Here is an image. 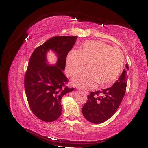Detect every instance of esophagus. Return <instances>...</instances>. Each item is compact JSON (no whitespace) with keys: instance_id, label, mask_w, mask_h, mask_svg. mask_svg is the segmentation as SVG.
<instances>
[{"instance_id":"esophagus-1","label":"esophagus","mask_w":148,"mask_h":148,"mask_svg":"<svg viewBox=\"0 0 148 148\" xmlns=\"http://www.w3.org/2000/svg\"><path fill=\"white\" fill-rule=\"evenodd\" d=\"M83 93L84 94H86V95H88V92H83Z\"/></svg>"}]
</instances>
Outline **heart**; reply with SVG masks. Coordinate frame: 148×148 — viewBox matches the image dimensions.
Segmentation results:
<instances>
[{
  "label": "heart",
  "mask_w": 148,
  "mask_h": 148,
  "mask_svg": "<svg viewBox=\"0 0 148 148\" xmlns=\"http://www.w3.org/2000/svg\"><path fill=\"white\" fill-rule=\"evenodd\" d=\"M122 51L99 40L84 42L79 51L71 50L66 59V71L72 77L87 64L88 69L72 80L74 86L83 90L92 88L98 83L104 85L117 79L124 65Z\"/></svg>",
  "instance_id": "1"
}]
</instances>
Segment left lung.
<instances>
[{"label": "left lung", "mask_w": 148, "mask_h": 148, "mask_svg": "<svg viewBox=\"0 0 148 148\" xmlns=\"http://www.w3.org/2000/svg\"><path fill=\"white\" fill-rule=\"evenodd\" d=\"M128 66L123 71L111 87L102 91L91 92L82 108V113L88 121L95 124L105 122L114 114L122 102L127 84ZM101 94L102 96H99Z\"/></svg>", "instance_id": "8db88e82"}]
</instances>
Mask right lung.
Returning a JSON list of instances; mask_svg holds the SVG:
<instances>
[{
	"instance_id": "right-lung-1",
	"label": "right lung",
	"mask_w": 148,
	"mask_h": 148,
	"mask_svg": "<svg viewBox=\"0 0 148 148\" xmlns=\"http://www.w3.org/2000/svg\"><path fill=\"white\" fill-rule=\"evenodd\" d=\"M77 36H56L37 47L31 55L24 79L25 90L31 111L46 122L57 119L62 114L61 99L74 90L65 84L69 82L63 70L67 54L74 45ZM49 49L58 56L55 66L46 62Z\"/></svg>"
}]
</instances>
